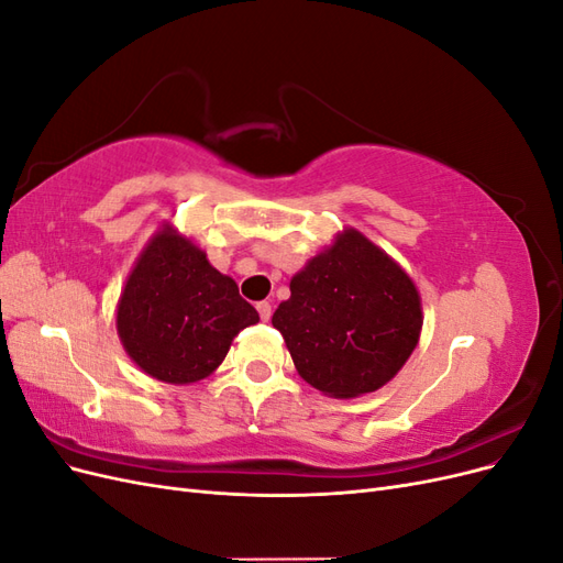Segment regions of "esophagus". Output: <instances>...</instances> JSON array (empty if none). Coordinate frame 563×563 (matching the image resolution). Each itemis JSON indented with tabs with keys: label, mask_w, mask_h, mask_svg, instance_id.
I'll return each mask as SVG.
<instances>
[{
	"label": "esophagus",
	"mask_w": 563,
	"mask_h": 563,
	"mask_svg": "<svg viewBox=\"0 0 563 563\" xmlns=\"http://www.w3.org/2000/svg\"><path fill=\"white\" fill-rule=\"evenodd\" d=\"M255 310H258V314H261L263 321H267V319L272 317V305H269L267 300H261L258 305H255Z\"/></svg>",
	"instance_id": "obj_1"
}]
</instances>
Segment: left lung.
Listing matches in <instances>:
<instances>
[{"label":"left lung","mask_w":563,"mask_h":563,"mask_svg":"<svg viewBox=\"0 0 563 563\" xmlns=\"http://www.w3.org/2000/svg\"><path fill=\"white\" fill-rule=\"evenodd\" d=\"M300 376L350 399L383 387L418 345L420 296L406 272L364 234L345 230L291 279L272 314Z\"/></svg>","instance_id":"left-lung-1"}]
</instances>
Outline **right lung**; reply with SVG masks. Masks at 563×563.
Instances as JSON below:
<instances>
[{"instance_id": "1", "label": "right lung", "mask_w": 563, "mask_h": 563, "mask_svg": "<svg viewBox=\"0 0 563 563\" xmlns=\"http://www.w3.org/2000/svg\"><path fill=\"white\" fill-rule=\"evenodd\" d=\"M258 321L234 279L207 253L162 230L126 279L117 331L131 360L164 383H195L220 366L232 338Z\"/></svg>"}]
</instances>
